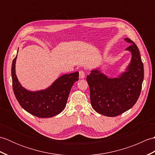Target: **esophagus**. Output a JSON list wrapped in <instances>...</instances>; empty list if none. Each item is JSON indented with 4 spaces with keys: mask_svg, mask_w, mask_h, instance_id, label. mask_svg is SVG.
<instances>
[{
    "mask_svg": "<svg viewBox=\"0 0 155 155\" xmlns=\"http://www.w3.org/2000/svg\"><path fill=\"white\" fill-rule=\"evenodd\" d=\"M85 77V73L83 71H79V78H84Z\"/></svg>",
    "mask_w": 155,
    "mask_h": 155,
    "instance_id": "esophagus-1",
    "label": "esophagus"
}]
</instances>
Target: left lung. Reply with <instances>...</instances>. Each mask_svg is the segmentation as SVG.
I'll return each instance as SVG.
<instances>
[{"instance_id": "1", "label": "left lung", "mask_w": 155, "mask_h": 155, "mask_svg": "<svg viewBox=\"0 0 155 155\" xmlns=\"http://www.w3.org/2000/svg\"><path fill=\"white\" fill-rule=\"evenodd\" d=\"M124 41L131 44L125 51L132 55L125 71L113 78L104 74L99 67L87 77L92 107L104 116L116 117L129 110L137 103L142 88L144 67L139 50L130 39Z\"/></svg>"}]
</instances>
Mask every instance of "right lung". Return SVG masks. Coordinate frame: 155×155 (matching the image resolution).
Masks as SVG:
<instances>
[{"instance_id": "obj_1", "label": "right lung", "mask_w": 155, "mask_h": 155, "mask_svg": "<svg viewBox=\"0 0 155 155\" xmlns=\"http://www.w3.org/2000/svg\"><path fill=\"white\" fill-rule=\"evenodd\" d=\"M16 58L17 54L12 61L11 68L12 88L22 108L39 118H51L61 113L67 104L72 85L78 81V72L61 76L46 89L28 91L22 86L16 77Z\"/></svg>"}]
</instances>
